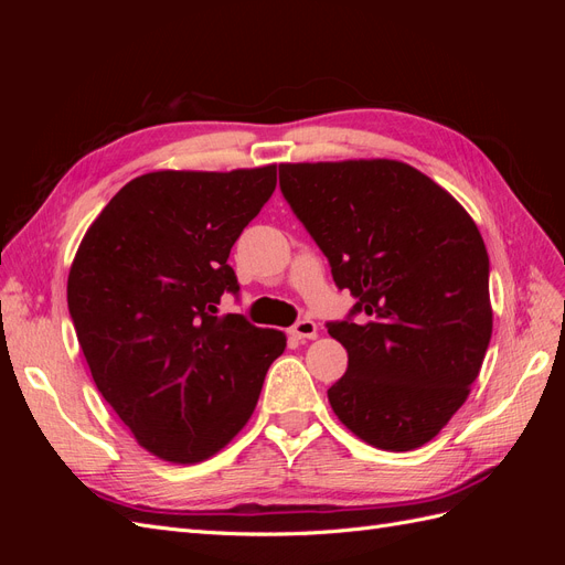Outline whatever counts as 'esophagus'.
<instances>
[{
  "label": "esophagus",
  "mask_w": 565,
  "mask_h": 565,
  "mask_svg": "<svg viewBox=\"0 0 565 565\" xmlns=\"http://www.w3.org/2000/svg\"><path fill=\"white\" fill-rule=\"evenodd\" d=\"M289 334H292L295 339H301V341L316 339L318 337V324L313 320H309V318H303V320L295 322V328L289 330Z\"/></svg>",
  "instance_id": "1"
}]
</instances>
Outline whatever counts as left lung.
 Here are the masks:
<instances>
[{
  "label": "left lung",
  "mask_w": 565,
  "mask_h": 565,
  "mask_svg": "<svg viewBox=\"0 0 565 565\" xmlns=\"http://www.w3.org/2000/svg\"><path fill=\"white\" fill-rule=\"evenodd\" d=\"M280 191L334 285L358 299L347 320L328 322L349 353L328 388L334 415L374 448L424 446L467 401L492 334L473 218L396 160L280 164Z\"/></svg>",
  "instance_id": "obj_1"
}]
</instances>
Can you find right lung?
Masks as SVG:
<instances>
[{
  "instance_id": "add662e5",
  "label": "right lung",
  "mask_w": 565,
  "mask_h": 565,
  "mask_svg": "<svg viewBox=\"0 0 565 565\" xmlns=\"http://www.w3.org/2000/svg\"><path fill=\"white\" fill-rule=\"evenodd\" d=\"M276 164L150 172L89 226L67 276V309L92 377L134 438L193 465L252 417L285 334L241 313L231 247L276 191Z\"/></svg>"
}]
</instances>
